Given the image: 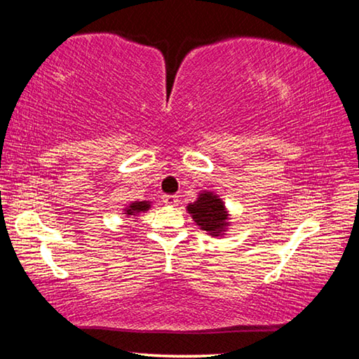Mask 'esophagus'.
<instances>
[{
	"mask_svg": "<svg viewBox=\"0 0 359 359\" xmlns=\"http://www.w3.org/2000/svg\"><path fill=\"white\" fill-rule=\"evenodd\" d=\"M177 198L179 196H175V194H165V196H163V201H165L169 205H175V204L179 203Z\"/></svg>",
	"mask_w": 359,
	"mask_h": 359,
	"instance_id": "1",
	"label": "esophagus"
}]
</instances>
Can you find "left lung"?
I'll return each mask as SVG.
<instances>
[{"mask_svg": "<svg viewBox=\"0 0 359 359\" xmlns=\"http://www.w3.org/2000/svg\"><path fill=\"white\" fill-rule=\"evenodd\" d=\"M188 214L203 231L210 236H222L228 226V212L220 198L212 191H203L196 201L187 205Z\"/></svg>", "mask_w": 359, "mask_h": 359, "instance_id": "obj_1", "label": "left lung"}]
</instances>
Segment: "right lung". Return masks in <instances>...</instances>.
<instances>
[{
  "mask_svg": "<svg viewBox=\"0 0 359 359\" xmlns=\"http://www.w3.org/2000/svg\"><path fill=\"white\" fill-rule=\"evenodd\" d=\"M150 209V203L149 201H135V203H131L128 208L125 209V214L126 215H137V214H141V212H145V210H149Z\"/></svg>",
  "mask_w": 359,
  "mask_h": 359,
  "instance_id": "right-lung-1",
  "label": "right lung"
}]
</instances>
